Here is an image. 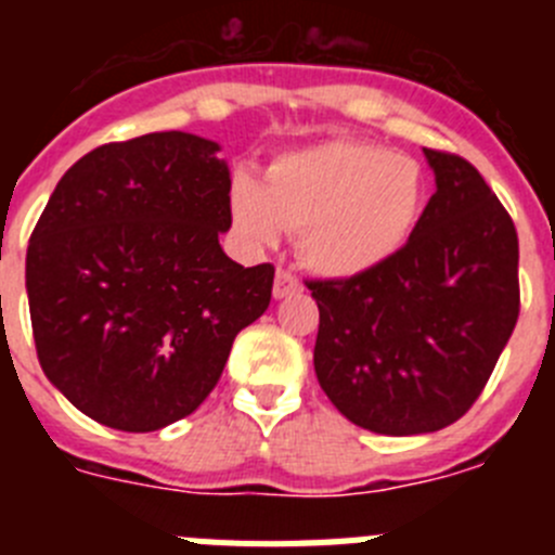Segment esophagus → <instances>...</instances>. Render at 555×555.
<instances>
[{"label": "esophagus", "instance_id": "obj_1", "mask_svg": "<svg viewBox=\"0 0 555 555\" xmlns=\"http://www.w3.org/2000/svg\"><path fill=\"white\" fill-rule=\"evenodd\" d=\"M300 292V281L294 278L288 269H278V274H274V300H283V297H288V294Z\"/></svg>", "mask_w": 555, "mask_h": 555}]
</instances>
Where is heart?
I'll return each mask as SVG.
<instances>
[{
    "mask_svg": "<svg viewBox=\"0 0 555 555\" xmlns=\"http://www.w3.org/2000/svg\"><path fill=\"white\" fill-rule=\"evenodd\" d=\"M428 205V178L409 155L380 144L331 139L278 155L263 185L249 175L230 183L238 233L274 244L300 230V255L325 278H361L389 263Z\"/></svg>",
    "mask_w": 555,
    "mask_h": 555,
    "instance_id": "obj_1",
    "label": "heart"
}]
</instances>
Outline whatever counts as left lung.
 Returning <instances> with one entry per match:
<instances>
[{
  "instance_id": "left-lung-1",
  "label": "left lung",
  "mask_w": 555,
  "mask_h": 555,
  "mask_svg": "<svg viewBox=\"0 0 555 555\" xmlns=\"http://www.w3.org/2000/svg\"><path fill=\"white\" fill-rule=\"evenodd\" d=\"M423 152L436 191L411 242L375 272L308 283L322 391L372 434H434L467 414L519 317L512 217L473 164Z\"/></svg>"
}]
</instances>
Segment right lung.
Listing matches in <instances>:
<instances>
[{
  "instance_id": "obj_1",
  "label": "right lung",
  "mask_w": 555,
  "mask_h": 555,
  "mask_svg": "<svg viewBox=\"0 0 555 555\" xmlns=\"http://www.w3.org/2000/svg\"><path fill=\"white\" fill-rule=\"evenodd\" d=\"M194 132L82 155L27 247L43 375L82 414L146 434L197 411L238 331L272 300V263L230 261V169Z\"/></svg>"
}]
</instances>
